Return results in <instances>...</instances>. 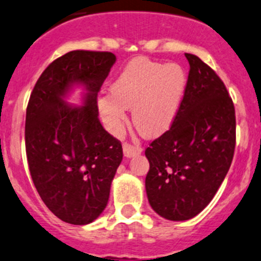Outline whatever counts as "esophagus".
<instances>
[{"instance_id":"obj_1","label":"esophagus","mask_w":261,"mask_h":261,"mask_svg":"<svg viewBox=\"0 0 261 261\" xmlns=\"http://www.w3.org/2000/svg\"><path fill=\"white\" fill-rule=\"evenodd\" d=\"M123 153H124V156H127V158H132V156H136L138 155V154H141L142 148L124 143V144H123Z\"/></svg>"}]
</instances>
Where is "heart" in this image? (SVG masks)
I'll list each match as a JSON object with an SVG mask.
<instances>
[{
    "mask_svg": "<svg viewBox=\"0 0 261 261\" xmlns=\"http://www.w3.org/2000/svg\"><path fill=\"white\" fill-rule=\"evenodd\" d=\"M187 85L178 63L162 64L137 58L130 61L112 85V92L98 98V109L107 129L122 134L127 109L133 108V123L147 138H155L172 125Z\"/></svg>",
    "mask_w": 261,
    "mask_h": 261,
    "instance_id": "obj_1",
    "label": "heart"
}]
</instances>
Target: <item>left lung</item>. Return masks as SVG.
<instances>
[{
	"label": "left lung",
	"instance_id": "obj_1",
	"mask_svg": "<svg viewBox=\"0 0 261 261\" xmlns=\"http://www.w3.org/2000/svg\"><path fill=\"white\" fill-rule=\"evenodd\" d=\"M190 69L169 130L145 149V190L154 212L168 220L198 215L223 183L235 149V109L219 75L186 53Z\"/></svg>",
	"mask_w": 261,
	"mask_h": 261
}]
</instances>
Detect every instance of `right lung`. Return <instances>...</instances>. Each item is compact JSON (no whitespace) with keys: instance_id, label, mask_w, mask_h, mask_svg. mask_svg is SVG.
Instances as JSON below:
<instances>
[{"instance_id":"add662e5","label":"right lung","mask_w":261,"mask_h":261,"mask_svg":"<svg viewBox=\"0 0 261 261\" xmlns=\"http://www.w3.org/2000/svg\"><path fill=\"white\" fill-rule=\"evenodd\" d=\"M114 62L111 52L66 53L44 69L27 106L24 139L33 184L47 208L74 225L102 214L123 158L122 144L102 127L97 107ZM74 84L86 89L81 108L64 100Z\"/></svg>"}]
</instances>
